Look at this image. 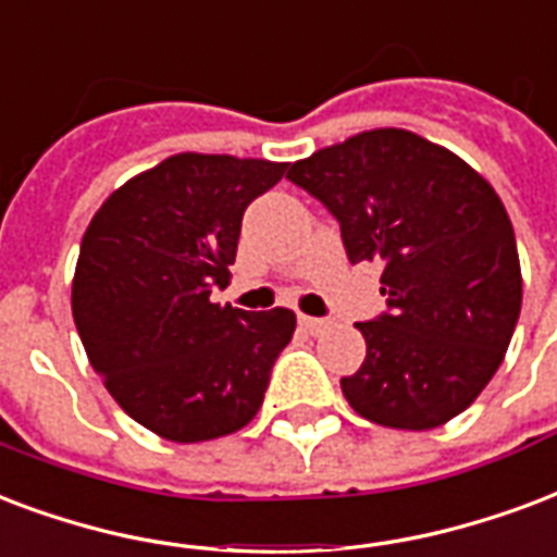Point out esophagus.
I'll list each match as a JSON object with an SVG mask.
<instances>
[{
	"mask_svg": "<svg viewBox=\"0 0 557 557\" xmlns=\"http://www.w3.org/2000/svg\"><path fill=\"white\" fill-rule=\"evenodd\" d=\"M300 326H304V330H307V333H312V335H318V333H324L326 326V321L324 318H312V315H300Z\"/></svg>",
	"mask_w": 557,
	"mask_h": 557,
	"instance_id": "34e87169",
	"label": "esophagus"
}]
</instances>
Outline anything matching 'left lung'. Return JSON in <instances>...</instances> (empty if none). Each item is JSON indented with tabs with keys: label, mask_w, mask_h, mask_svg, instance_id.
Wrapping results in <instances>:
<instances>
[{
	"label": "left lung",
	"mask_w": 557,
	"mask_h": 557,
	"mask_svg": "<svg viewBox=\"0 0 557 557\" xmlns=\"http://www.w3.org/2000/svg\"><path fill=\"white\" fill-rule=\"evenodd\" d=\"M342 224L350 262H382L388 312L356 324L362 368L342 380L356 414L435 430L476 400L511 345L523 277L499 195L449 148L376 127L288 165Z\"/></svg>",
	"instance_id": "1"
}]
</instances>
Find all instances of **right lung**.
Wrapping results in <instances>:
<instances>
[{"label": "right lung", "mask_w": 557, "mask_h": 557, "mask_svg": "<svg viewBox=\"0 0 557 557\" xmlns=\"http://www.w3.org/2000/svg\"><path fill=\"white\" fill-rule=\"evenodd\" d=\"M288 163L165 157L92 215L72 277V318L110 397L177 444L239 432L260 411L295 312L212 304L236 260L242 215Z\"/></svg>", "instance_id": "obj_1"}]
</instances>
